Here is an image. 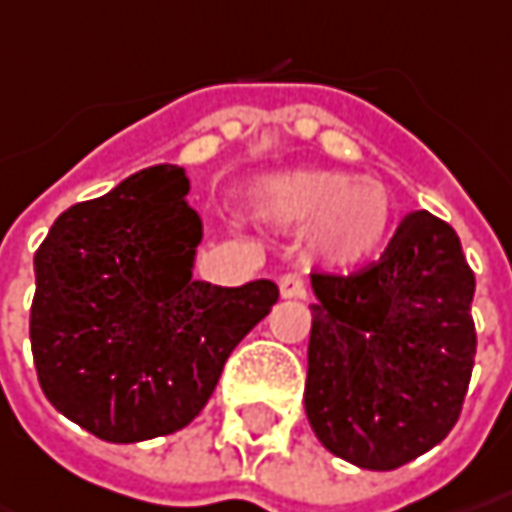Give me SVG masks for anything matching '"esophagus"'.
<instances>
[{
  "mask_svg": "<svg viewBox=\"0 0 512 512\" xmlns=\"http://www.w3.org/2000/svg\"><path fill=\"white\" fill-rule=\"evenodd\" d=\"M280 286V295L283 298H306V283L300 278L298 272H286V275H280L278 280Z\"/></svg>",
  "mask_w": 512,
  "mask_h": 512,
  "instance_id": "esophagus-1",
  "label": "esophagus"
}]
</instances>
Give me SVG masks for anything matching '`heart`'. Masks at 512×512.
<instances>
[{"instance_id":"1","label":"heart","mask_w":512,"mask_h":512,"mask_svg":"<svg viewBox=\"0 0 512 512\" xmlns=\"http://www.w3.org/2000/svg\"><path fill=\"white\" fill-rule=\"evenodd\" d=\"M257 220L303 229V246L329 269H358L387 246L395 203L384 183L335 168H292L257 180Z\"/></svg>"}]
</instances>
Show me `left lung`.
Segmentation results:
<instances>
[{"label": "left lung", "mask_w": 512, "mask_h": 512, "mask_svg": "<svg viewBox=\"0 0 512 512\" xmlns=\"http://www.w3.org/2000/svg\"><path fill=\"white\" fill-rule=\"evenodd\" d=\"M306 418L361 470H395L456 427L476 358L461 240L430 212L401 220L378 263L312 275Z\"/></svg>", "instance_id": "left-lung-1"}]
</instances>
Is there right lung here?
<instances>
[{
  "instance_id": "right-lung-1",
  "label": "right lung",
  "mask_w": 512,
  "mask_h": 512,
  "mask_svg": "<svg viewBox=\"0 0 512 512\" xmlns=\"http://www.w3.org/2000/svg\"><path fill=\"white\" fill-rule=\"evenodd\" d=\"M180 166H151L56 217L34 255L31 349L45 398L134 444L183 430L232 349L278 303L272 280L191 278L203 220Z\"/></svg>"
}]
</instances>
